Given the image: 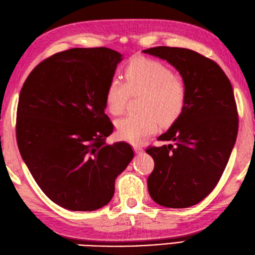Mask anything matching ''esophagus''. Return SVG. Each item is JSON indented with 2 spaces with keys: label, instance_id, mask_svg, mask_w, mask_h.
Returning a JSON list of instances; mask_svg holds the SVG:
<instances>
[{
  "label": "esophagus",
  "instance_id": "34e87169",
  "mask_svg": "<svg viewBox=\"0 0 255 255\" xmlns=\"http://www.w3.org/2000/svg\"><path fill=\"white\" fill-rule=\"evenodd\" d=\"M133 148H134V151L136 152V154H140V152H143V148L139 145H134Z\"/></svg>",
  "mask_w": 255,
  "mask_h": 255
}]
</instances>
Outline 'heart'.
Segmentation results:
<instances>
[{"instance_id":"1","label":"heart","mask_w":255,"mask_h":255,"mask_svg":"<svg viewBox=\"0 0 255 255\" xmlns=\"http://www.w3.org/2000/svg\"><path fill=\"white\" fill-rule=\"evenodd\" d=\"M126 83L112 78L106 89L105 101L109 112L119 116L126 110L129 96L143 95L139 113H131L116 123L119 137L140 143L155 134L160 123L170 124L182 113L186 101L185 85L160 62L138 58L124 69Z\"/></svg>"}]
</instances>
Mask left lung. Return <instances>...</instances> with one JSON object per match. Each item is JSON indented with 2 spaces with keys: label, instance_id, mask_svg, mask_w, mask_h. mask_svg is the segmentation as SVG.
Wrapping results in <instances>:
<instances>
[{
  "label": "left lung",
  "instance_id": "1",
  "mask_svg": "<svg viewBox=\"0 0 255 255\" xmlns=\"http://www.w3.org/2000/svg\"><path fill=\"white\" fill-rule=\"evenodd\" d=\"M143 52L171 64L186 89L182 113L158 137L171 144L146 149L155 161L147 179L148 192L161 206H193L216 186L236 143L238 112L233 86L217 63L195 51L155 47Z\"/></svg>",
  "mask_w": 255,
  "mask_h": 255
}]
</instances>
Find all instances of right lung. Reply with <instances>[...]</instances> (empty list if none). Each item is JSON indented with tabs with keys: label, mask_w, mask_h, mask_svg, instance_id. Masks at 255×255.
<instances>
[{
	"label": "right lung",
	"mask_w": 255,
	"mask_h": 255,
	"mask_svg": "<svg viewBox=\"0 0 255 255\" xmlns=\"http://www.w3.org/2000/svg\"><path fill=\"white\" fill-rule=\"evenodd\" d=\"M122 56L105 47L55 53L20 90L16 137L22 160L43 193L70 211L108 204L134 157L128 143H106L113 131L106 89Z\"/></svg>",
	"instance_id": "right-lung-1"
}]
</instances>
